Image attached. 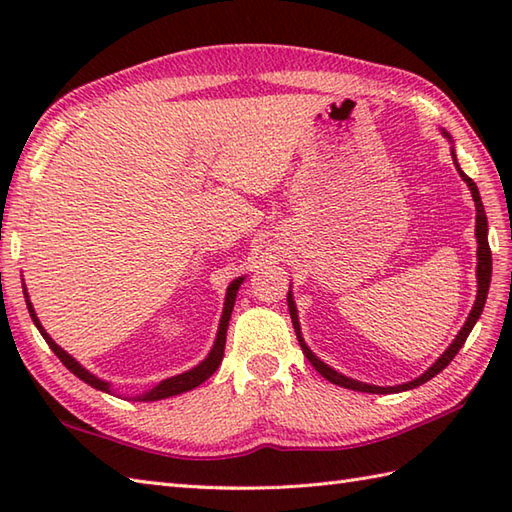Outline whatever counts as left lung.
<instances>
[{
  "label": "left lung",
  "mask_w": 512,
  "mask_h": 512,
  "mask_svg": "<svg viewBox=\"0 0 512 512\" xmlns=\"http://www.w3.org/2000/svg\"><path fill=\"white\" fill-rule=\"evenodd\" d=\"M440 132H442V136L447 138L449 143H451V158H453L455 171L460 173V178L466 182V187H469V191H471V195H473V202H475V211H477V215H475V237H477V268H475V275H477V297H475L473 308H471V312H469V317H466L464 325L460 328V332L455 334L453 343L436 358V363H433L429 369H424V374H420L418 378L409 380V383L391 385V387H380V385H369V383H363V380H356V378H350V376H345V374H341V372H336L334 367H330L328 363H323L321 358L310 350L306 339H303V334H301L297 303H295V297H292V286H290V290H288V310H290L292 325H295V332H297V339H299L301 350H303V354H306L308 361L312 363V367L317 369V372H319L325 380H330V383H334V385L345 387V389H354V391H367V394H398V391H407V389H413V387H418V385H422V383H427V380H431L433 376L440 374L442 369L453 361L455 354L460 352V347L464 345L466 336L471 334L473 325L477 323V319H480V314H482V310H484V303H486V297H488V286H491V273H493V257H491V248H488V220H486V211H484L480 191H477L475 182L460 169V162H458V156H455V147H453L451 134L447 132V129H440Z\"/></svg>",
  "instance_id": "1"
}]
</instances>
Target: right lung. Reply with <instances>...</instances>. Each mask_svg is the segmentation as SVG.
<instances>
[{"label": "right lung", "mask_w": 512, "mask_h": 512, "mask_svg": "<svg viewBox=\"0 0 512 512\" xmlns=\"http://www.w3.org/2000/svg\"><path fill=\"white\" fill-rule=\"evenodd\" d=\"M244 279H246V275H244V277H237V279H233L231 284H228V288H226V297H224V308H222L220 325H217V334H215L213 347H211V352L204 356V361H200L198 365L187 369V372H182V374H178V376H169V378H165V380H160V383H158L156 387H151V389L143 391V394L134 396V400H138V402H151V400H162V398L178 396V394H184V391H191V389H195L198 385H202L206 378H211V376L215 374V369L220 367L222 358H224V345H226L228 321H231V312H233L235 299H237V290H239V286L244 284ZM21 286H24V297H26V306H28L32 323L37 325V330L41 332L43 339H46V343L50 345V350L59 356V361H61L65 367H68L76 378H81L83 383H88L90 387L99 389V391H105V394L121 396V394H118V391L112 387L110 380H103V378H99L96 374H92L90 369H85L79 361H76L74 356H70L68 352H65L61 345L54 343L52 336H50V334L46 332V328H43V325H41L35 308H32L30 295H28L24 281H21Z\"/></svg>", "instance_id": "obj_1"}]
</instances>
